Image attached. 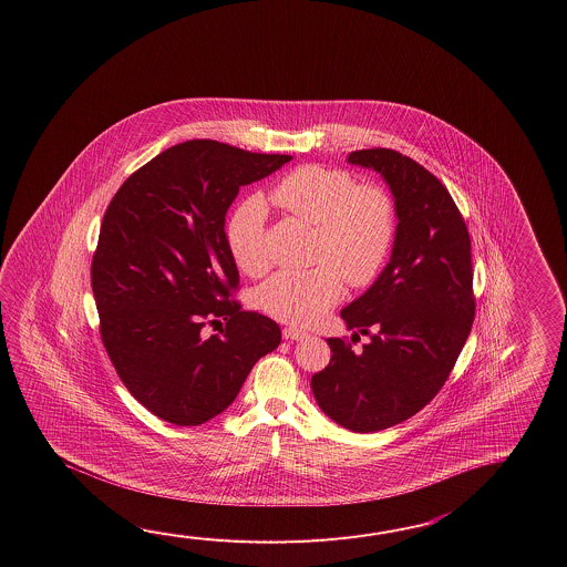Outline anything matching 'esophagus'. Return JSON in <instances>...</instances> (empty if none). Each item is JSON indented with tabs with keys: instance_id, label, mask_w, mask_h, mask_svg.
I'll list each match as a JSON object with an SVG mask.
<instances>
[{
	"instance_id": "esophagus-1",
	"label": "esophagus",
	"mask_w": 567,
	"mask_h": 567,
	"mask_svg": "<svg viewBox=\"0 0 567 567\" xmlns=\"http://www.w3.org/2000/svg\"><path fill=\"white\" fill-rule=\"evenodd\" d=\"M284 338L286 340H303V338H308V332L306 330H300V328H284Z\"/></svg>"
}]
</instances>
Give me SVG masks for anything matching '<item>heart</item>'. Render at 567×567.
Listing matches in <instances>:
<instances>
[{"instance_id":"heart-1","label":"heart","mask_w":567,"mask_h":567,"mask_svg":"<svg viewBox=\"0 0 567 567\" xmlns=\"http://www.w3.org/2000/svg\"><path fill=\"white\" fill-rule=\"evenodd\" d=\"M271 200L316 229L308 271H279L255 291L264 312L288 324L324 318L352 288L371 286L395 241V205L385 188L359 184L347 169L300 166L278 182ZM266 200L243 198L227 223V247L243 274L259 278L269 267Z\"/></svg>"}]
</instances>
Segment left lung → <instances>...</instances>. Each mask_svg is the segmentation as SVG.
<instances>
[{
    "mask_svg": "<svg viewBox=\"0 0 567 567\" xmlns=\"http://www.w3.org/2000/svg\"><path fill=\"white\" fill-rule=\"evenodd\" d=\"M349 162L383 176L398 229L381 276L340 312L371 342L354 352L347 340L328 338L332 357L313 374L312 391L332 422L369 434L410 420L437 395L476 306L471 235L446 186L395 150L350 152Z\"/></svg>",
    "mask_w": 567,
    "mask_h": 567,
    "instance_id": "left-lung-1",
    "label": "left lung"
}]
</instances>
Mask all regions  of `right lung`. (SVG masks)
Segmentation results:
<instances>
[{
  "label": "right lung",
  "mask_w": 567,
  "mask_h": 567,
  "mask_svg": "<svg viewBox=\"0 0 567 567\" xmlns=\"http://www.w3.org/2000/svg\"><path fill=\"white\" fill-rule=\"evenodd\" d=\"M289 159L190 140L133 172L109 203L91 266L101 340L123 385L164 422L223 413L281 342L271 318L230 300L239 271L225 217L241 186ZM220 317L219 334L205 336Z\"/></svg>",
  "instance_id": "right-lung-1"
}]
</instances>
